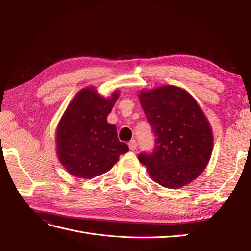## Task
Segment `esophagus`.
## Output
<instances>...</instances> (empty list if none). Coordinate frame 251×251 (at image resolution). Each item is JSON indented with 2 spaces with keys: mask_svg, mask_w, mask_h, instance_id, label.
<instances>
[{
  "mask_svg": "<svg viewBox=\"0 0 251 251\" xmlns=\"http://www.w3.org/2000/svg\"><path fill=\"white\" fill-rule=\"evenodd\" d=\"M128 148H130L131 151H135L136 148H137V142H136L135 140H131L130 142H128Z\"/></svg>",
  "mask_w": 251,
  "mask_h": 251,
  "instance_id": "obj_1",
  "label": "esophagus"
}]
</instances>
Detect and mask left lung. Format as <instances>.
<instances>
[{
	"label": "left lung",
	"instance_id": "8db88e82",
	"mask_svg": "<svg viewBox=\"0 0 251 251\" xmlns=\"http://www.w3.org/2000/svg\"><path fill=\"white\" fill-rule=\"evenodd\" d=\"M140 103L155 137L139 161L151 177L168 188L192 182L206 168L212 150L208 121L184 90L165 86L140 93Z\"/></svg>",
	"mask_w": 251,
	"mask_h": 251
}]
</instances>
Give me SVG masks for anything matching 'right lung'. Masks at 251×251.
Wrapping results in <instances>:
<instances>
[{"label":"right lung","mask_w":251,"mask_h":251,"mask_svg":"<svg viewBox=\"0 0 251 251\" xmlns=\"http://www.w3.org/2000/svg\"><path fill=\"white\" fill-rule=\"evenodd\" d=\"M118 98L101 97L92 89H85L74 97L59 121L56 134L60 163L73 176L94 178L112 169L120 155L128 151L120 142L116 126L107 117Z\"/></svg>","instance_id":"add662e5"}]
</instances>
